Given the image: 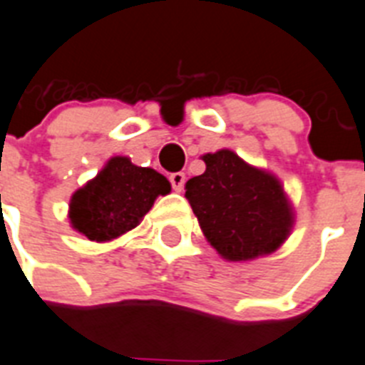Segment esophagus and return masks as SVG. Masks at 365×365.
Wrapping results in <instances>:
<instances>
[{
    "instance_id": "obj_1",
    "label": "esophagus",
    "mask_w": 365,
    "mask_h": 365,
    "mask_svg": "<svg viewBox=\"0 0 365 365\" xmlns=\"http://www.w3.org/2000/svg\"><path fill=\"white\" fill-rule=\"evenodd\" d=\"M170 180V185H173L174 191H182L183 189V183H185V174L183 173H173L168 176Z\"/></svg>"
}]
</instances>
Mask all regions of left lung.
Returning a JSON list of instances; mask_svg holds the SVG:
<instances>
[{
	"instance_id": "8db88e82",
	"label": "left lung",
	"mask_w": 365,
	"mask_h": 365,
	"mask_svg": "<svg viewBox=\"0 0 365 365\" xmlns=\"http://www.w3.org/2000/svg\"><path fill=\"white\" fill-rule=\"evenodd\" d=\"M202 159L206 173L185 183V197L217 252L245 262L277 250L293 225L280 182L230 150Z\"/></svg>"
}]
</instances>
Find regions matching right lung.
I'll return each instance as SVG.
<instances>
[{
	"label": "right lung",
	"mask_w": 365,
	"mask_h": 365,
	"mask_svg": "<svg viewBox=\"0 0 365 365\" xmlns=\"http://www.w3.org/2000/svg\"><path fill=\"white\" fill-rule=\"evenodd\" d=\"M168 191V180L154 168L113 158L94 180L73 192L70 220L91 241L115 240L135 228L155 198Z\"/></svg>",
	"instance_id": "1"
}]
</instances>
